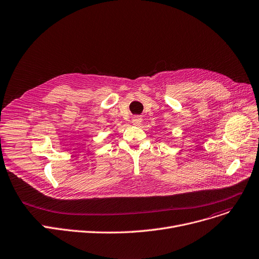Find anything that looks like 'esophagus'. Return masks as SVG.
<instances>
[{
	"label": "esophagus",
	"instance_id": "esophagus-1",
	"mask_svg": "<svg viewBox=\"0 0 259 259\" xmlns=\"http://www.w3.org/2000/svg\"><path fill=\"white\" fill-rule=\"evenodd\" d=\"M132 124L135 126H140L142 124V118L140 116H134L132 118Z\"/></svg>",
	"mask_w": 259,
	"mask_h": 259
}]
</instances>
